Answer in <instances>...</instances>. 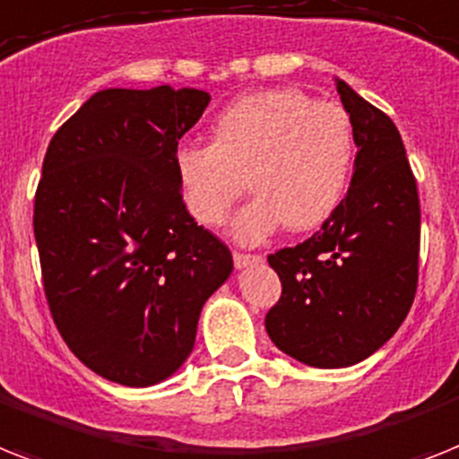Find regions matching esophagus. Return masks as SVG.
<instances>
[{"mask_svg":"<svg viewBox=\"0 0 459 459\" xmlns=\"http://www.w3.org/2000/svg\"><path fill=\"white\" fill-rule=\"evenodd\" d=\"M264 256L262 255H247V252H233V262H236V268H245L249 264H259Z\"/></svg>","mask_w":459,"mask_h":459,"instance_id":"esophagus-1","label":"esophagus"}]
</instances>
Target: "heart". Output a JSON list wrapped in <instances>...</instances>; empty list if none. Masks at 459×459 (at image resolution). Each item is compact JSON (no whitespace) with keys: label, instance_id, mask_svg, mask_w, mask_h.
<instances>
[{"label":"heart","instance_id":"heart-1","mask_svg":"<svg viewBox=\"0 0 459 459\" xmlns=\"http://www.w3.org/2000/svg\"><path fill=\"white\" fill-rule=\"evenodd\" d=\"M353 165L351 115L301 89L230 100L212 125V143H184L174 155L186 207L203 226L226 223L247 184L255 188L233 223V236L249 245L282 223L290 230L323 226L344 200Z\"/></svg>","mask_w":459,"mask_h":459}]
</instances>
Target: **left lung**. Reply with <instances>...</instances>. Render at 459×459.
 Returning a JSON list of instances; mask_svg holds the SVG:
<instances>
[{"label": "left lung", "mask_w": 459, "mask_h": 459, "mask_svg": "<svg viewBox=\"0 0 459 459\" xmlns=\"http://www.w3.org/2000/svg\"><path fill=\"white\" fill-rule=\"evenodd\" d=\"M356 129L351 188L320 230L268 255L282 292L266 333L314 368L360 363L412 307L420 273V195L396 125L337 80Z\"/></svg>", "instance_id": "left-lung-1"}]
</instances>
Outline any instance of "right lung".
Masks as SVG:
<instances>
[{"mask_svg":"<svg viewBox=\"0 0 459 459\" xmlns=\"http://www.w3.org/2000/svg\"><path fill=\"white\" fill-rule=\"evenodd\" d=\"M207 103L200 89H103L44 155L32 223L48 311L70 351L117 385L177 372L203 304L233 271L174 169Z\"/></svg>","mask_w":459,"mask_h":459,"instance_id":"1","label":"right lung"}]
</instances>
